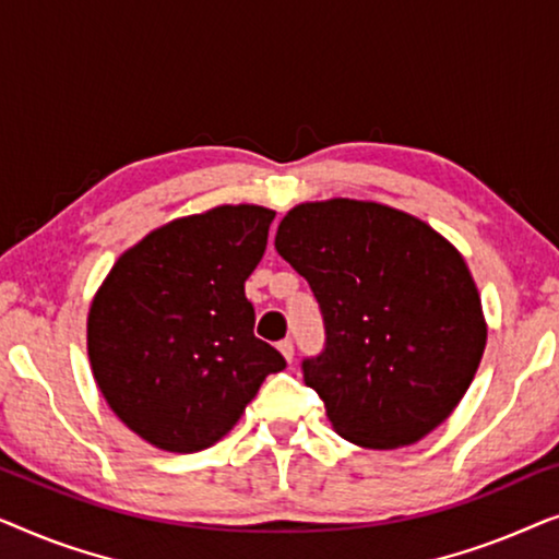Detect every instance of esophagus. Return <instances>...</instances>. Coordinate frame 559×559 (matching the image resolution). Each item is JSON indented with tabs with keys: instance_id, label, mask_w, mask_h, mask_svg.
I'll return each mask as SVG.
<instances>
[{
	"instance_id": "34e87169",
	"label": "esophagus",
	"mask_w": 559,
	"mask_h": 559,
	"mask_svg": "<svg viewBox=\"0 0 559 559\" xmlns=\"http://www.w3.org/2000/svg\"><path fill=\"white\" fill-rule=\"evenodd\" d=\"M277 348H280V354L285 356L289 364H293V358H295V346H293V341H287V338H285V341H280V343H277Z\"/></svg>"
}]
</instances>
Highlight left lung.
I'll use <instances>...</instances> for the list:
<instances>
[{
  "label": "left lung",
  "instance_id": "8db88e82",
  "mask_svg": "<svg viewBox=\"0 0 559 559\" xmlns=\"http://www.w3.org/2000/svg\"><path fill=\"white\" fill-rule=\"evenodd\" d=\"M274 249L323 312L325 348L305 358L302 377L333 430L394 450L445 423L486 348L461 251L409 213L350 198L295 205Z\"/></svg>",
  "mask_w": 559,
  "mask_h": 559
}]
</instances>
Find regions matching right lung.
<instances>
[{
    "label": "right lung",
    "mask_w": 559,
    "mask_h": 559,
    "mask_svg": "<svg viewBox=\"0 0 559 559\" xmlns=\"http://www.w3.org/2000/svg\"><path fill=\"white\" fill-rule=\"evenodd\" d=\"M274 211L218 205L150 231L117 259L88 310V361L129 430L167 453L218 442L285 358L254 335L243 282Z\"/></svg>",
    "instance_id": "add662e5"
}]
</instances>
